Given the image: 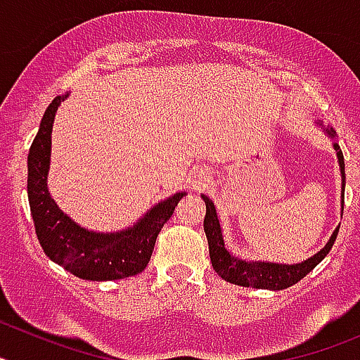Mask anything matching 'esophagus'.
I'll use <instances>...</instances> for the list:
<instances>
[{
  "label": "esophagus",
  "mask_w": 360,
  "mask_h": 360,
  "mask_svg": "<svg viewBox=\"0 0 360 360\" xmlns=\"http://www.w3.org/2000/svg\"><path fill=\"white\" fill-rule=\"evenodd\" d=\"M205 182H207V171H200V173L196 174L195 182H193V187L198 189V187H202Z\"/></svg>",
  "instance_id": "esophagus-1"
}]
</instances>
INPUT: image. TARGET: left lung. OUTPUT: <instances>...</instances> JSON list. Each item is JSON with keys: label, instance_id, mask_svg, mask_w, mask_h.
I'll return each instance as SVG.
<instances>
[{"label": "left lung", "instance_id": "left-lung-1", "mask_svg": "<svg viewBox=\"0 0 360 360\" xmlns=\"http://www.w3.org/2000/svg\"><path fill=\"white\" fill-rule=\"evenodd\" d=\"M319 126L323 124L319 122ZM324 131L330 136H335L333 128H324ZM333 149L337 151V160H339V167H341L342 176V203L341 207H345V157L339 148V144H333ZM203 202H205V219H203V231L209 241V256H211L212 269L218 272L221 279L240 287H252V288H266V290H283L304 278L308 272L316 269L321 262H323L326 254L332 250L333 241L337 238L339 229H335L328 243L324 245L323 249L311 257H308L307 262L295 263V265H285V263H269V262H245L240 257L232 256L227 249H225L224 236H221V227H219V219L216 214V207L212 200L202 195Z\"/></svg>", "mask_w": 360, "mask_h": 360}]
</instances>
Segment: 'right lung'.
Returning <instances> with one entry per match:
<instances>
[{"label":"right lung","instance_id":"add662e5","mask_svg":"<svg viewBox=\"0 0 360 360\" xmlns=\"http://www.w3.org/2000/svg\"><path fill=\"white\" fill-rule=\"evenodd\" d=\"M68 94L50 103L28 151V203L37 240L44 254L68 272L90 281L135 276L148 266L155 241L186 193H176L149 209L133 227L119 232H94L81 227L57 207L46 187L52 149L53 117Z\"/></svg>","mask_w":360,"mask_h":360}]
</instances>
